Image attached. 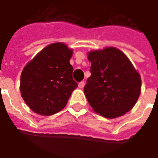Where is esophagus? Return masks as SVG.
<instances>
[{
    "label": "esophagus",
    "instance_id": "1",
    "mask_svg": "<svg viewBox=\"0 0 158 158\" xmlns=\"http://www.w3.org/2000/svg\"><path fill=\"white\" fill-rule=\"evenodd\" d=\"M85 86V82L84 81H81L79 83V88H83Z\"/></svg>",
    "mask_w": 158,
    "mask_h": 158
}]
</instances>
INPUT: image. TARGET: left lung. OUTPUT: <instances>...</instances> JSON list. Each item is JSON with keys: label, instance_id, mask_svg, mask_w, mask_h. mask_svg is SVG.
I'll return each mask as SVG.
<instances>
[{"label": "left lung", "instance_id": "left-lung-1", "mask_svg": "<svg viewBox=\"0 0 158 158\" xmlns=\"http://www.w3.org/2000/svg\"><path fill=\"white\" fill-rule=\"evenodd\" d=\"M91 76L84 93L99 115L115 118L132 109L141 92V78L124 52L115 48L92 51Z\"/></svg>", "mask_w": 158, "mask_h": 158}]
</instances>
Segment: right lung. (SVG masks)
Here are the masks:
<instances>
[{"label":"right lung","mask_w":158,"mask_h":158,"mask_svg":"<svg viewBox=\"0 0 158 158\" xmlns=\"http://www.w3.org/2000/svg\"><path fill=\"white\" fill-rule=\"evenodd\" d=\"M73 50L63 43H53L42 49L20 75L21 97L31 110L50 116L67 104L78 83L73 79L70 64Z\"/></svg>","instance_id":"right-lung-1"}]
</instances>
